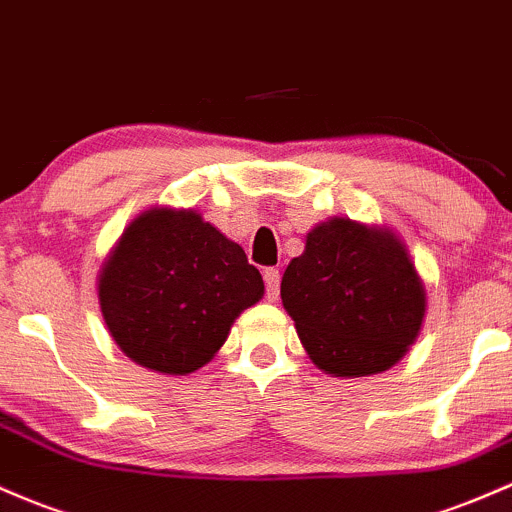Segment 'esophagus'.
<instances>
[{
	"mask_svg": "<svg viewBox=\"0 0 512 512\" xmlns=\"http://www.w3.org/2000/svg\"><path fill=\"white\" fill-rule=\"evenodd\" d=\"M279 284H282V277H279V269H274V267L265 269V294H267V301H277Z\"/></svg>",
	"mask_w": 512,
	"mask_h": 512,
	"instance_id": "obj_1",
	"label": "esophagus"
}]
</instances>
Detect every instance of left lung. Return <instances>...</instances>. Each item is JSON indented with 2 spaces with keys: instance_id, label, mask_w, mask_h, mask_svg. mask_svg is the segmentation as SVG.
Listing matches in <instances>:
<instances>
[{
  "instance_id": "obj_1",
  "label": "left lung",
  "mask_w": 512,
  "mask_h": 512,
  "mask_svg": "<svg viewBox=\"0 0 512 512\" xmlns=\"http://www.w3.org/2000/svg\"><path fill=\"white\" fill-rule=\"evenodd\" d=\"M282 303L318 369L367 376L393 367L425 318V286L389 228L328 218L282 277Z\"/></svg>"
}]
</instances>
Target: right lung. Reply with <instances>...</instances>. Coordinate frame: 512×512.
Here are the masks:
<instances>
[{"instance_id":"right-lung-1","label":"right lung","mask_w":512,"mask_h":512,"mask_svg":"<svg viewBox=\"0 0 512 512\" xmlns=\"http://www.w3.org/2000/svg\"><path fill=\"white\" fill-rule=\"evenodd\" d=\"M99 306L126 357L160 374H192L265 294L245 250L192 209L133 218L101 265Z\"/></svg>"}]
</instances>
